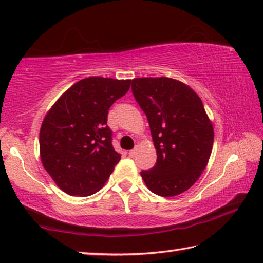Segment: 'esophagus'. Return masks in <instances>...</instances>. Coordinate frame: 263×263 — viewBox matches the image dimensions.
I'll list each match as a JSON object with an SVG mask.
<instances>
[{
	"label": "esophagus",
	"instance_id": "34e87169",
	"mask_svg": "<svg viewBox=\"0 0 263 263\" xmlns=\"http://www.w3.org/2000/svg\"><path fill=\"white\" fill-rule=\"evenodd\" d=\"M136 154V149H132V151H129V156H134Z\"/></svg>",
	"mask_w": 263,
	"mask_h": 263
}]
</instances>
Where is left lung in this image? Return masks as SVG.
Segmentation results:
<instances>
[{
	"label": "left lung",
	"mask_w": 263,
	"mask_h": 263,
	"mask_svg": "<svg viewBox=\"0 0 263 263\" xmlns=\"http://www.w3.org/2000/svg\"><path fill=\"white\" fill-rule=\"evenodd\" d=\"M132 90L148 119L157 155L154 167L141 172L145 185L164 197L188 191L207 167L214 142L201 99L169 78L134 79Z\"/></svg>",
	"instance_id": "1"
}]
</instances>
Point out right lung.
<instances>
[{
  "mask_svg": "<svg viewBox=\"0 0 263 263\" xmlns=\"http://www.w3.org/2000/svg\"><path fill=\"white\" fill-rule=\"evenodd\" d=\"M132 80L90 76L54 103L40 130L42 164L60 189L89 196L107 182L121 155L111 144L108 110L126 95Z\"/></svg>",
  "mask_w": 263,
  "mask_h": 263,
  "instance_id": "1",
  "label": "right lung"
}]
</instances>
